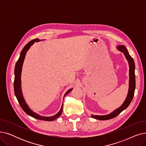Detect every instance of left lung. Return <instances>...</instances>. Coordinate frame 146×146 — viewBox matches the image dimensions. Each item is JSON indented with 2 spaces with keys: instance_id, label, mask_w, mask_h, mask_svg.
Returning a JSON list of instances; mask_svg holds the SVG:
<instances>
[{
  "instance_id": "1",
  "label": "left lung",
  "mask_w": 146,
  "mask_h": 146,
  "mask_svg": "<svg viewBox=\"0 0 146 146\" xmlns=\"http://www.w3.org/2000/svg\"><path fill=\"white\" fill-rule=\"evenodd\" d=\"M117 48L120 52H123L129 65V88L127 96L119 108L114 110L109 114L104 115H91V117L99 120H108L112 119L117 115L124 110H125L131 103L134 96L135 88V64L133 58L130 56L127 48L123 45H118Z\"/></svg>"
}]
</instances>
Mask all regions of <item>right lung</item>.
Here are the masks:
<instances>
[{"label": "right lung", "mask_w": 146, "mask_h": 146, "mask_svg": "<svg viewBox=\"0 0 146 146\" xmlns=\"http://www.w3.org/2000/svg\"><path fill=\"white\" fill-rule=\"evenodd\" d=\"M43 40H40L38 39V38H36V39H34L32 41H31L25 46L24 48H23L22 50L21 51L19 58L18 60L17 61L16 65H15V67L14 92H15V96H16V97L18 99V101L19 105H21V108H22L23 110L25 111V112L26 113H27L28 115L34 118H36L37 119L51 121L55 120L56 119H57L61 115V113H62V111H63V104H62V105H61V109L59 111V112L57 113H56V115H54L51 116V117H44V116L40 115H39L38 113H36V112H34L33 110H31L29 107L28 106V105L27 104V103L25 101V99L24 98V96H23V94L22 92V88H21L22 68L23 63H24V59H25V57L26 56V54L27 52V51L30 48L31 46L33 45L35 42H40V41H43ZM72 90H73V88L69 89L68 90H67L66 92V94L64 95L63 99H64V98L65 97V96L66 95H67L68 94L70 93Z\"/></svg>", "instance_id": "1"}]
</instances>
